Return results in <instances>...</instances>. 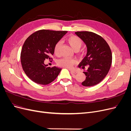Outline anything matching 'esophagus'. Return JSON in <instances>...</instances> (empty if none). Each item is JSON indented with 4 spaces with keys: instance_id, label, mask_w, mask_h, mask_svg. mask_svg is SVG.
I'll use <instances>...</instances> for the list:
<instances>
[{
    "instance_id": "34e87169",
    "label": "esophagus",
    "mask_w": 131,
    "mask_h": 131,
    "mask_svg": "<svg viewBox=\"0 0 131 131\" xmlns=\"http://www.w3.org/2000/svg\"><path fill=\"white\" fill-rule=\"evenodd\" d=\"M70 72H71V73H72V74H77V73H78V71H77V70H72V69H70Z\"/></svg>"
}]
</instances>
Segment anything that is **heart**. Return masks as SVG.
I'll list each match as a JSON object with an SVG mask.
<instances>
[{
  "label": "heart",
  "instance_id": "heart-1",
  "mask_svg": "<svg viewBox=\"0 0 131 131\" xmlns=\"http://www.w3.org/2000/svg\"><path fill=\"white\" fill-rule=\"evenodd\" d=\"M66 40L74 50H79L83 44V41L77 35H69L66 39ZM61 45V42L60 41H58L55 43L53 47V53L56 56H59V53H60ZM76 62V60L74 59L64 57L58 59L57 61V64L60 67L70 68L75 64Z\"/></svg>",
  "mask_w": 131,
  "mask_h": 131
}]
</instances>
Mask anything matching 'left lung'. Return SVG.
Returning a JSON list of instances; mask_svg holds the SVG:
<instances>
[{
  "label": "left lung",
  "mask_w": 131,
  "mask_h": 131,
  "mask_svg": "<svg viewBox=\"0 0 131 131\" xmlns=\"http://www.w3.org/2000/svg\"><path fill=\"white\" fill-rule=\"evenodd\" d=\"M86 45V56L79 64V68L87 70L83 72L86 79L82 82L84 86H92L100 83L108 74L112 62V53L108 43L100 35L91 31L75 33Z\"/></svg>",
  "instance_id": "8db88e82"
}]
</instances>
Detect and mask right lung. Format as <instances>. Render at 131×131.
Instances as JSON below:
<instances>
[{
	"mask_svg": "<svg viewBox=\"0 0 131 131\" xmlns=\"http://www.w3.org/2000/svg\"><path fill=\"white\" fill-rule=\"evenodd\" d=\"M67 31L41 29L35 31L28 38L22 46L21 62L25 73L30 80L40 85H47L54 81L61 68L50 67L44 64L46 59H52L55 43Z\"/></svg>",
	"mask_w": 131,
	"mask_h": 131,
	"instance_id": "obj_1",
	"label": "right lung"
}]
</instances>
